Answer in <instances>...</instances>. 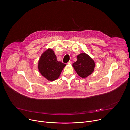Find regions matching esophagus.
Here are the masks:
<instances>
[{
	"label": "esophagus",
	"instance_id": "1",
	"mask_svg": "<svg viewBox=\"0 0 130 130\" xmlns=\"http://www.w3.org/2000/svg\"><path fill=\"white\" fill-rule=\"evenodd\" d=\"M71 63H72V62H71V61H69L67 63L68 64H71Z\"/></svg>",
	"mask_w": 130,
	"mask_h": 130
}]
</instances>
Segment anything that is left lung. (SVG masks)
<instances>
[{
    "label": "left lung",
    "mask_w": 130,
    "mask_h": 130,
    "mask_svg": "<svg viewBox=\"0 0 130 130\" xmlns=\"http://www.w3.org/2000/svg\"><path fill=\"white\" fill-rule=\"evenodd\" d=\"M95 62L87 54L81 53L77 55V61L72 64L77 74L82 78H86L94 70Z\"/></svg>",
    "instance_id": "obj_1"
}]
</instances>
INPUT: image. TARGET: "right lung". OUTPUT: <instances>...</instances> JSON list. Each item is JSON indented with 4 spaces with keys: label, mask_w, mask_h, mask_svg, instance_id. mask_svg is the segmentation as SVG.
I'll use <instances>...</instances> for the list:
<instances>
[{
    "label": "right lung",
    "mask_w": 130,
    "mask_h": 130,
    "mask_svg": "<svg viewBox=\"0 0 130 130\" xmlns=\"http://www.w3.org/2000/svg\"><path fill=\"white\" fill-rule=\"evenodd\" d=\"M66 64L57 61L52 49L48 48L43 53L38 61V68L42 76L48 80L58 79Z\"/></svg>",
    "instance_id": "add662e5"
}]
</instances>
